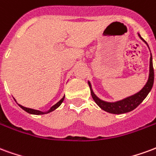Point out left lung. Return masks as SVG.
<instances>
[{
    "label": "left lung",
    "instance_id": "1",
    "mask_svg": "<svg viewBox=\"0 0 156 156\" xmlns=\"http://www.w3.org/2000/svg\"><path fill=\"white\" fill-rule=\"evenodd\" d=\"M139 36L146 43V41L141 37L140 34ZM153 84H154V68H153V62H152V56L151 57V61H150V76H149V79H148V82L146 83L145 86L138 94L130 96L129 98H124L121 101L115 102V103H107V102L102 101L99 98H97L96 95L94 94L91 88V84H90V83H88L89 88L91 90L92 97L95 103L105 111L111 113V114H115V115L128 113V112L134 110L135 108H137L138 106L143 102L144 98H146V96L153 87Z\"/></svg>",
    "mask_w": 156,
    "mask_h": 156
}]
</instances>
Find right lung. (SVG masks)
I'll return each mask as SVG.
<instances>
[{
    "instance_id": "obj_1",
    "label": "right lung",
    "mask_w": 156,
    "mask_h": 156,
    "mask_svg": "<svg viewBox=\"0 0 156 156\" xmlns=\"http://www.w3.org/2000/svg\"><path fill=\"white\" fill-rule=\"evenodd\" d=\"M64 98L65 96L63 97V98H62L61 100L59 102H58L57 104L55 105H53L52 107H51L49 110H48L47 112H41V111H39V110H36V109H32V108H26V107H23V106H22L21 105H18L21 108H22V109H24L26 112H27V113H29V114H32V115H44V114H48V113H50V112L53 111L54 109H56L57 108H58L60 105H61V104L62 103V101L64 100Z\"/></svg>"
}]
</instances>
